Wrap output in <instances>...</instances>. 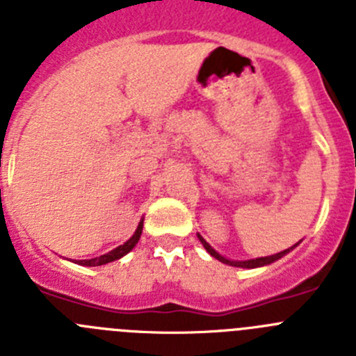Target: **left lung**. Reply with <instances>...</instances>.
I'll return each mask as SVG.
<instances>
[{
	"label": "left lung",
	"instance_id": "obj_1",
	"mask_svg": "<svg viewBox=\"0 0 356 356\" xmlns=\"http://www.w3.org/2000/svg\"><path fill=\"white\" fill-rule=\"evenodd\" d=\"M197 237H200V241H201V244H203V246H205V250L209 251L210 254H212L213 259H217L219 260V262H222V264H228V266H235V267H248V269H253V267H260V266H267V264H273L275 262V260H278V259H282V257H284V254H287L289 251L292 250V246L291 250H285V251H280V253H276V254H271V257H262V259H253V260H244V262H232V260H228V259H225V257H221V254L217 253L216 250H213L212 246H210L209 242L205 241V238L201 237V235H197Z\"/></svg>",
	"mask_w": 356,
	"mask_h": 356
}]
</instances>
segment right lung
Wrapping results in <instances>:
<instances>
[{
    "instance_id": "right-lung-1",
    "label": "right lung",
    "mask_w": 356,
    "mask_h": 356,
    "mask_svg": "<svg viewBox=\"0 0 356 356\" xmlns=\"http://www.w3.org/2000/svg\"><path fill=\"white\" fill-rule=\"evenodd\" d=\"M140 234H143V221L139 222V226H137V229H135L134 237H131L130 241L124 242L122 246L115 248V250H112V251H110V253H106V254H102V257H96V259H90V260H78L76 264H80V266L94 267V266H103V264L114 262V260H118V259H121V257H124V254H127L128 251L134 250L135 244L139 242Z\"/></svg>"
}]
</instances>
